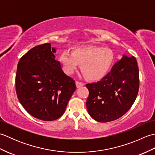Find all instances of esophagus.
<instances>
[{
    "label": "esophagus",
    "instance_id": "1",
    "mask_svg": "<svg viewBox=\"0 0 155 155\" xmlns=\"http://www.w3.org/2000/svg\"><path fill=\"white\" fill-rule=\"evenodd\" d=\"M76 84H77V88L82 87L84 86V83H83V82H81V81H77V82H76Z\"/></svg>",
    "mask_w": 155,
    "mask_h": 155
}]
</instances>
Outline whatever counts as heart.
<instances>
[{
	"instance_id": "1",
	"label": "heart",
	"mask_w": 155,
	"mask_h": 155,
	"mask_svg": "<svg viewBox=\"0 0 155 155\" xmlns=\"http://www.w3.org/2000/svg\"><path fill=\"white\" fill-rule=\"evenodd\" d=\"M60 61L65 72L73 73L82 64L81 70L88 79L99 80L107 74L114 60L113 52L108 48L96 46L76 48L74 52L65 50L61 52Z\"/></svg>"
}]
</instances>
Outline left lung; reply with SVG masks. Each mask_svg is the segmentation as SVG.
Returning a JSON list of instances; mask_svg holds the SVG:
<instances>
[{
  "label": "left lung",
  "instance_id": "obj_1",
  "mask_svg": "<svg viewBox=\"0 0 155 155\" xmlns=\"http://www.w3.org/2000/svg\"><path fill=\"white\" fill-rule=\"evenodd\" d=\"M86 87L89 91L87 108L90 116L100 123L118 119L133 106L139 93L137 59L124 55L100 81Z\"/></svg>",
  "mask_w": 155,
  "mask_h": 155
}]
</instances>
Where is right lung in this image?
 Masks as SVG:
<instances>
[{"label":"right lung","instance_id":"1","mask_svg":"<svg viewBox=\"0 0 155 155\" xmlns=\"http://www.w3.org/2000/svg\"><path fill=\"white\" fill-rule=\"evenodd\" d=\"M50 43L36 46L20 58L15 77L19 102L32 117L52 121L64 114L77 88L62 70Z\"/></svg>","mask_w":155,"mask_h":155}]
</instances>
